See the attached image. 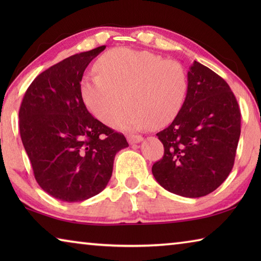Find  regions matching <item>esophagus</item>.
Wrapping results in <instances>:
<instances>
[{
	"mask_svg": "<svg viewBox=\"0 0 261 261\" xmlns=\"http://www.w3.org/2000/svg\"><path fill=\"white\" fill-rule=\"evenodd\" d=\"M141 140H143V137L141 136H135V135L127 136V141H129L130 144H138Z\"/></svg>",
	"mask_w": 261,
	"mask_h": 261,
	"instance_id": "obj_1",
	"label": "esophagus"
}]
</instances>
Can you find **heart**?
Returning a JSON list of instances; mask_svg holds the SVG:
<instances>
[{
  "mask_svg": "<svg viewBox=\"0 0 261 261\" xmlns=\"http://www.w3.org/2000/svg\"><path fill=\"white\" fill-rule=\"evenodd\" d=\"M96 74L86 76L81 93L87 109L122 130L162 126L179 113L188 92V74L182 64L151 51L117 48L100 57Z\"/></svg>",
  "mask_w": 261,
  "mask_h": 261,
  "instance_id": "1",
  "label": "heart"
}]
</instances>
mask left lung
<instances>
[{"instance_id":"1","label":"left lung","mask_w":261,"mask_h":261,"mask_svg":"<svg viewBox=\"0 0 261 261\" xmlns=\"http://www.w3.org/2000/svg\"><path fill=\"white\" fill-rule=\"evenodd\" d=\"M156 136L165 154L152 173L162 188L188 198L218 189L232 169L241 136V110L226 81L194 61L182 108Z\"/></svg>"}]
</instances>
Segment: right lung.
I'll use <instances>...</instances> for the list:
<instances>
[{
  "mask_svg": "<svg viewBox=\"0 0 261 261\" xmlns=\"http://www.w3.org/2000/svg\"><path fill=\"white\" fill-rule=\"evenodd\" d=\"M106 46L72 55L45 70L29 86L19 109V132L43 191L62 201H83L100 193L113 174L125 137L88 112L81 82Z\"/></svg>",
  "mask_w": 261,
  "mask_h": 261,
  "instance_id": "1",
  "label": "right lung"
}]
</instances>
